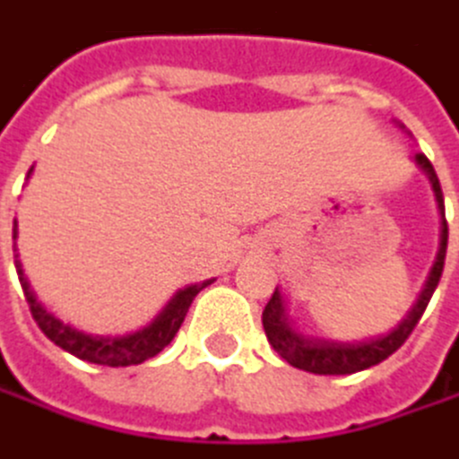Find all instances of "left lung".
I'll return each instance as SVG.
<instances>
[{"label":"left lung","mask_w":459,"mask_h":459,"mask_svg":"<svg viewBox=\"0 0 459 459\" xmlns=\"http://www.w3.org/2000/svg\"><path fill=\"white\" fill-rule=\"evenodd\" d=\"M415 163L420 166V171L429 177L430 187H433V195H436V203H438V211H441V243H438V254H436V261L430 266L429 280L418 296V301L412 304V309L407 312V316L385 335H377V338H368V341H327V338H309L304 333H299L288 316V309H285V299L282 293L274 288L269 304L264 307V315H261V322H264V333L272 343V349L293 368L299 370H307V373L315 375H351L359 373V370H368L373 365H380L383 359H388L407 338L410 333L415 330V325L420 322V316L429 307L430 296L441 280V272H444V258H446V219H444V195H441V185H438V177L430 166V160L418 152L415 155Z\"/></svg>","instance_id":"8db88e82"}]
</instances>
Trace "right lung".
Wrapping results in <instances>:
<instances>
[{"instance_id": "obj_1", "label": "right lung", "mask_w": 459, "mask_h": 459, "mask_svg": "<svg viewBox=\"0 0 459 459\" xmlns=\"http://www.w3.org/2000/svg\"><path fill=\"white\" fill-rule=\"evenodd\" d=\"M18 251V248H15ZM18 258V256H15ZM15 269H18V277H21V285H23V293H26V301L30 307V315L36 319V325L41 327V333L60 349H65L68 354L91 362V365H105V368H129V365H143L144 359L160 354L171 338L179 333L187 309L193 304V299L201 293L205 285H211V280L205 282H195V285H187L182 288L179 293H174V299L163 307V312L155 316L150 325H144L143 330H134V333H126V335H91L84 330H76L65 322H60L55 315H49L33 296L29 280L23 274V266L21 261H15Z\"/></svg>"}]
</instances>
